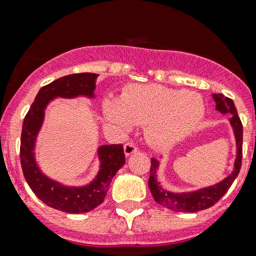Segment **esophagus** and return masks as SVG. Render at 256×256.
Instances as JSON below:
<instances>
[{"label": "esophagus", "instance_id": "esophagus-1", "mask_svg": "<svg viewBox=\"0 0 256 256\" xmlns=\"http://www.w3.org/2000/svg\"><path fill=\"white\" fill-rule=\"evenodd\" d=\"M124 151L126 156H130L132 154L136 152V146H135L134 143H126L124 146Z\"/></svg>", "mask_w": 256, "mask_h": 256}]
</instances>
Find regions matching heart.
<instances>
[{"label": "heart", "mask_w": 256, "mask_h": 256, "mask_svg": "<svg viewBox=\"0 0 256 256\" xmlns=\"http://www.w3.org/2000/svg\"><path fill=\"white\" fill-rule=\"evenodd\" d=\"M104 113L112 124L128 132L146 124L144 134L154 147L170 148L198 126L205 113L200 94L162 85H132L121 100L106 98Z\"/></svg>", "instance_id": "b5f03b06"}]
</instances>
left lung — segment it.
<instances>
[{"instance_id": "1", "label": "left lung", "mask_w": 256, "mask_h": 256, "mask_svg": "<svg viewBox=\"0 0 256 256\" xmlns=\"http://www.w3.org/2000/svg\"><path fill=\"white\" fill-rule=\"evenodd\" d=\"M213 98L216 101V109L222 114H230V124H232L234 135H236V158L234 162V170L228 178L222 182H217L214 186L201 188L194 192H184V193H174L166 190L160 186V182L156 178V170L159 168V162L152 158L151 159V168H150V178L148 188L152 193L154 200L163 206L168 208L174 212H186V213H194L204 209L213 206L216 202L220 201L229 188L232 186V182L240 174V166H242V139H243V128L240 122L236 109L234 106L232 100L225 97L221 93H214Z\"/></svg>"}]
</instances>
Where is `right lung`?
Segmentation results:
<instances>
[{"label": "right lung", "mask_w": 256, "mask_h": 256, "mask_svg": "<svg viewBox=\"0 0 256 256\" xmlns=\"http://www.w3.org/2000/svg\"><path fill=\"white\" fill-rule=\"evenodd\" d=\"M97 76L98 74L88 72L68 74L40 88L30 110L27 112L22 126L20 164L27 184L46 205L66 213H86L102 204L112 178L124 164L122 144L101 146L97 150L100 171L94 180L84 186H67L47 178L35 162V142L44 120V109L50 101L56 97L74 98L78 96L93 98Z\"/></svg>", "instance_id": "right-lung-1"}]
</instances>
